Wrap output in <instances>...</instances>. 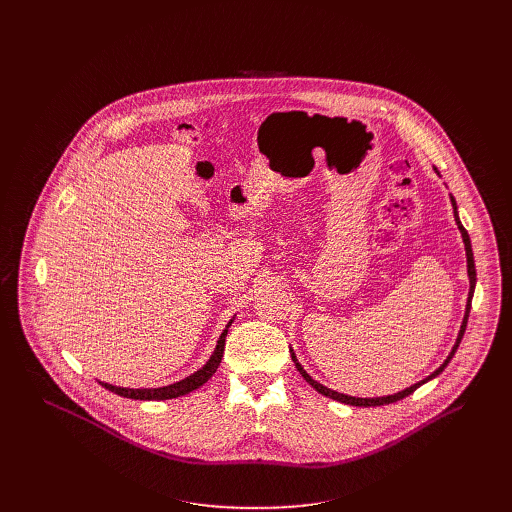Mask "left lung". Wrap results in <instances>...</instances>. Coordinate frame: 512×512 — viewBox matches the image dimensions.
<instances>
[{
	"label": "left lung",
	"instance_id": "obj_1",
	"mask_svg": "<svg viewBox=\"0 0 512 512\" xmlns=\"http://www.w3.org/2000/svg\"><path fill=\"white\" fill-rule=\"evenodd\" d=\"M437 172V170H435ZM450 200H452V206H454V218H456V225H458V229H460V233H462V241H464V249H466V263H468V279H470V291H468V302H466V312H464V320H462V326H460V332H458V338H456V342H454V346H452V350H450V354H448V358L440 364V367H437L429 377H425L423 381H419V383H415V385H411V387H407V389H403V391H399V393H395V395H385V397H352V395H344V393H338V391H332V389H328V387H324V385H320L318 381H314L306 371H304V367L300 364V360L296 358V352L289 348V352H291V360H294V364H296V369L300 371V375L318 391V393H322L324 397H330V399H334V401H340V403H346V405H352V407H381V405H389V403H395V401H401V399H405L407 395H411L415 389H419L421 385H425L427 381H431V379H435L437 375H440L446 367H448V362L452 360V356L456 354V350H458V346H460V342H462V336H464V332H466V324H468V316H470V304H472V296H474V287H476V267H474V253H472V243H470V237H468V231L462 227V223H460V216H458V204H456V198L454 196H450Z\"/></svg>",
	"mask_w": 512,
	"mask_h": 512
}]
</instances>
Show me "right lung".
<instances>
[{
    "instance_id": "obj_1",
    "label": "right lung",
    "mask_w": 512,
    "mask_h": 512,
    "mask_svg": "<svg viewBox=\"0 0 512 512\" xmlns=\"http://www.w3.org/2000/svg\"><path fill=\"white\" fill-rule=\"evenodd\" d=\"M235 320V318H233ZM233 320L225 326L221 338H218L216 342V348L214 352L210 354V358L206 360V364L202 369L194 371L190 377L178 381V383H172L168 387H156V389H129V387H115V385H109V383H103L99 381L107 391L111 393H117L121 397H127V399H139V401H164V399H176V397H182V395H188L190 391L202 387L218 369V364H221L223 360V352H225V338L229 334V326L233 324Z\"/></svg>"
}]
</instances>
